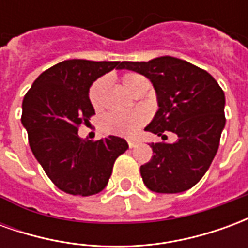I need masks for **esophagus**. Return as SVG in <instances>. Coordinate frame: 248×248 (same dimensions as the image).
Listing matches in <instances>:
<instances>
[{
	"mask_svg": "<svg viewBox=\"0 0 248 248\" xmlns=\"http://www.w3.org/2000/svg\"><path fill=\"white\" fill-rule=\"evenodd\" d=\"M127 143H129L130 149H133V147H135V146L138 145V142H137V140H127Z\"/></svg>",
	"mask_w": 248,
	"mask_h": 248,
	"instance_id": "obj_1",
	"label": "esophagus"
}]
</instances>
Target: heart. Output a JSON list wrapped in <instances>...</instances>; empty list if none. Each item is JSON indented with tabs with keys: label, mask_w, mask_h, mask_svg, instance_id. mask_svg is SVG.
Returning <instances> with one entry per match:
<instances>
[{
	"label": "heart",
	"mask_w": 248,
	"mask_h": 248,
	"mask_svg": "<svg viewBox=\"0 0 248 248\" xmlns=\"http://www.w3.org/2000/svg\"><path fill=\"white\" fill-rule=\"evenodd\" d=\"M121 82L124 89L129 90L130 93H134L140 86L149 83L145 77L140 76L138 73H124V76L121 77ZM106 86H108L106 77H101L90 87L89 99L94 108H102ZM146 118L147 117H146L145 111H142V110L127 111V113H111L102 119L101 127L108 134L131 137L142 127V124L146 122Z\"/></svg>",
	"instance_id": "obj_1"
}]
</instances>
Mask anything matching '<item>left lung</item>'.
Segmentation results:
<instances>
[{"label":"left lung","instance_id":"left-lung-1","mask_svg":"<svg viewBox=\"0 0 248 248\" xmlns=\"http://www.w3.org/2000/svg\"><path fill=\"white\" fill-rule=\"evenodd\" d=\"M121 69L140 73L155 89L158 111L146 131L174 143H151L153 158L140 166L151 191L175 194L195 186L206 174L219 147L224 118V93L211 74L190 62L165 56L149 62H121Z\"/></svg>","mask_w":248,"mask_h":248}]
</instances>
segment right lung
<instances>
[{"label": "right lung", "instance_id": "add662e5", "mask_svg": "<svg viewBox=\"0 0 248 248\" xmlns=\"http://www.w3.org/2000/svg\"><path fill=\"white\" fill-rule=\"evenodd\" d=\"M113 69H121V62L62 61L44 71L22 101L21 122L35 159L51 182L71 195L102 191L115 159L129 149L115 135L95 142L78 135V127L95 114L89 89Z\"/></svg>", "mask_w": 248, "mask_h": 248}]
</instances>
